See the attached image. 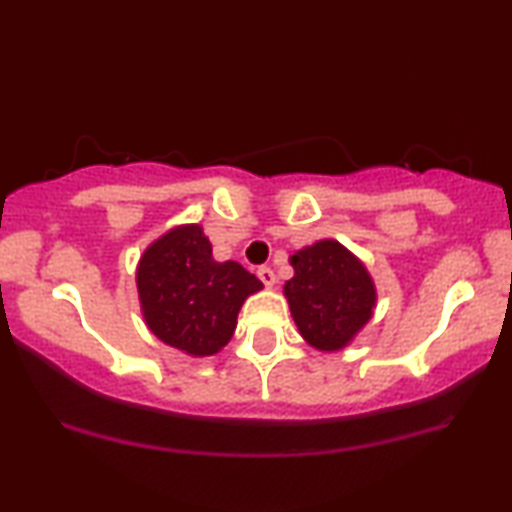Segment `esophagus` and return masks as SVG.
<instances>
[{
  "label": "esophagus",
  "instance_id": "34e87169",
  "mask_svg": "<svg viewBox=\"0 0 512 512\" xmlns=\"http://www.w3.org/2000/svg\"><path fill=\"white\" fill-rule=\"evenodd\" d=\"M256 275H258V279H261L265 286H268V289H272V286H275V272H272L270 268H265V265H263V268L256 270Z\"/></svg>",
  "mask_w": 512,
  "mask_h": 512
}]
</instances>
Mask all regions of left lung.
I'll return each mask as SVG.
<instances>
[{
  "label": "left lung",
  "instance_id": "left-lung-1",
  "mask_svg": "<svg viewBox=\"0 0 512 512\" xmlns=\"http://www.w3.org/2000/svg\"><path fill=\"white\" fill-rule=\"evenodd\" d=\"M284 284L291 317L307 345L340 352L373 319L377 289L359 256L338 240H319L289 258Z\"/></svg>",
  "mask_w": 512,
  "mask_h": 512
}]
</instances>
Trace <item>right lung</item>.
Returning a JSON list of instances; mask_svg holds the SVG:
<instances>
[{"mask_svg":"<svg viewBox=\"0 0 512 512\" xmlns=\"http://www.w3.org/2000/svg\"><path fill=\"white\" fill-rule=\"evenodd\" d=\"M144 324L160 342L195 359L228 345L237 314L263 282L235 261H214L198 223L174 226L144 249L137 263Z\"/></svg>","mask_w":512,"mask_h":512,"instance_id":"right-lung-1","label":"right lung"}]
</instances>
